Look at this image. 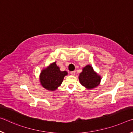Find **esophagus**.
<instances>
[{"instance_id":"obj_1","label":"esophagus","mask_w":133,"mask_h":133,"mask_svg":"<svg viewBox=\"0 0 133 133\" xmlns=\"http://www.w3.org/2000/svg\"><path fill=\"white\" fill-rule=\"evenodd\" d=\"M75 73H76L75 71H71V72H70L71 75H75Z\"/></svg>"}]
</instances>
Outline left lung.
<instances>
[{
    "mask_svg": "<svg viewBox=\"0 0 133 133\" xmlns=\"http://www.w3.org/2000/svg\"><path fill=\"white\" fill-rule=\"evenodd\" d=\"M79 79L82 85L89 89H93L99 85L101 81V77L94 71L92 67L88 65L83 69L80 74Z\"/></svg>",
    "mask_w": 133,
    "mask_h": 133,
    "instance_id": "left-lung-1",
    "label": "left lung"
}]
</instances>
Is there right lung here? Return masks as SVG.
Segmentation results:
<instances>
[{"mask_svg": "<svg viewBox=\"0 0 133 133\" xmlns=\"http://www.w3.org/2000/svg\"><path fill=\"white\" fill-rule=\"evenodd\" d=\"M67 75V71H61L54 62L41 71L40 81L42 86L46 89L54 90L62 84L64 77Z\"/></svg>", "mask_w": 133, "mask_h": 133, "instance_id": "add662e5", "label": "right lung"}]
</instances>
